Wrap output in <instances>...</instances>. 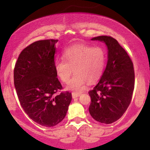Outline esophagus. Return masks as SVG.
<instances>
[{
  "label": "esophagus",
  "instance_id": "esophagus-1",
  "mask_svg": "<svg viewBox=\"0 0 150 150\" xmlns=\"http://www.w3.org/2000/svg\"><path fill=\"white\" fill-rule=\"evenodd\" d=\"M80 94V92H73L72 93V97H73V98H77L78 97Z\"/></svg>",
  "mask_w": 150,
  "mask_h": 150
}]
</instances>
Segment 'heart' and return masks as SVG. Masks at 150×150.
Returning <instances> with one entry per match:
<instances>
[{"label":"heart","mask_w":150,"mask_h":150,"mask_svg":"<svg viewBox=\"0 0 150 150\" xmlns=\"http://www.w3.org/2000/svg\"><path fill=\"white\" fill-rule=\"evenodd\" d=\"M63 58L65 61L55 62L56 75L67 83L74 71L67 89L77 91L83 88L87 82L93 83L100 79L106 66V52L101 46L78 44L65 49Z\"/></svg>","instance_id":"b5f03b06"}]
</instances>
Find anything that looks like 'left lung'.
Masks as SVG:
<instances>
[{
	"mask_svg": "<svg viewBox=\"0 0 150 150\" xmlns=\"http://www.w3.org/2000/svg\"><path fill=\"white\" fill-rule=\"evenodd\" d=\"M92 40L106 44L108 61L98 84L88 92L91 97L89 111L97 121L110 124L119 119L130 104L135 86L133 63L114 38L99 36Z\"/></svg>",
	"mask_w": 150,
	"mask_h": 150,
	"instance_id": "obj_1",
	"label": "left lung"
}]
</instances>
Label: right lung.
I'll use <instances>...</instances> for the list:
<instances>
[{
  "mask_svg": "<svg viewBox=\"0 0 150 150\" xmlns=\"http://www.w3.org/2000/svg\"><path fill=\"white\" fill-rule=\"evenodd\" d=\"M57 39L37 41L24 49L15 63L14 85L25 112L38 124L52 127L63 120L72 99L54 68Z\"/></svg>",
  "mask_w": 150,
  "mask_h": 150,
  "instance_id": "obj_1",
  "label": "right lung"
}]
</instances>
